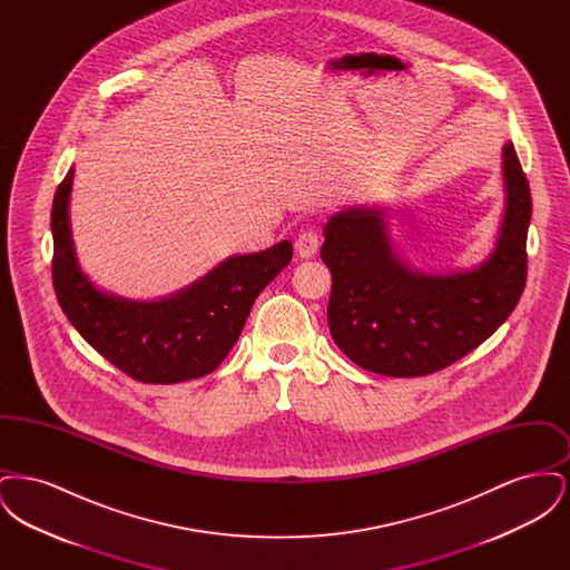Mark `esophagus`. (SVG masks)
Segmentation results:
<instances>
[{
    "label": "esophagus",
    "instance_id": "obj_1",
    "mask_svg": "<svg viewBox=\"0 0 570 570\" xmlns=\"http://www.w3.org/2000/svg\"><path fill=\"white\" fill-rule=\"evenodd\" d=\"M321 245V235L316 228H305L298 233L297 242H295V249H297L301 258H312L318 252Z\"/></svg>",
    "mask_w": 570,
    "mask_h": 570
}]
</instances>
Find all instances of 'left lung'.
I'll list each match as a JSON object with an SVG mask.
<instances>
[{"label": "left lung", "instance_id": "8db88e82", "mask_svg": "<svg viewBox=\"0 0 570 570\" xmlns=\"http://www.w3.org/2000/svg\"><path fill=\"white\" fill-rule=\"evenodd\" d=\"M507 212L488 263L455 275L406 267L379 209H348L325 226L321 256L333 275L331 337L358 367L416 379L481 346L515 309L528 275L532 198L513 142L502 149Z\"/></svg>", "mask_w": 570, "mask_h": 570}]
</instances>
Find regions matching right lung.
<instances>
[{
	"label": "right lung",
	"instance_id": "right-lung-1",
	"mask_svg": "<svg viewBox=\"0 0 570 570\" xmlns=\"http://www.w3.org/2000/svg\"><path fill=\"white\" fill-rule=\"evenodd\" d=\"M70 168L55 191L53 288L82 340L126 376L175 384L216 370L242 335L261 291L293 261V244L233 256L190 288L164 301H128L100 293L82 275L70 237Z\"/></svg>",
	"mask_w": 570,
	"mask_h": 570
}]
</instances>
